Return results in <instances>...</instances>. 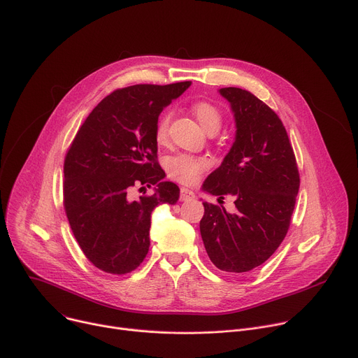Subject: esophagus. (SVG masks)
Masks as SVG:
<instances>
[{"label": "esophagus", "mask_w": 358, "mask_h": 358, "mask_svg": "<svg viewBox=\"0 0 358 358\" xmlns=\"http://www.w3.org/2000/svg\"><path fill=\"white\" fill-rule=\"evenodd\" d=\"M194 198H195V194H194L191 189H188V188H181V192H180V201L187 202V201H192Z\"/></svg>", "instance_id": "obj_1"}]
</instances>
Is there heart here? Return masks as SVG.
<instances>
[{"mask_svg": "<svg viewBox=\"0 0 358 358\" xmlns=\"http://www.w3.org/2000/svg\"><path fill=\"white\" fill-rule=\"evenodd\" d=\"M192 115L201 124V127L208 134H217L222 126V113L221 110L210 103L207 100H198L191 106ZM170 127V113L164 112L160 115L156 123V140L164 143L169 138ZM210 169V162L202 157H194L189 155H178L171 157L167 163L169 176L178 182L192 185L195 184L201 174Z\"/></svg>", "mask_w": 358, "mask_h": 358, "instance_id": "obj_1", "label": "heart"}]
</instances>
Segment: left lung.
<instances>
[{"label": "left lung", "mask_w": 358, "mask_h": 358, "mask_svg": "<svg viewBox=\"0 0 358 358\" xmlns=\"http://www.w3.org/2000/svg\"><path fill=\"white\" fill-rule=\"evenodd\" d=\"M235 117V141L202 189L235 198V213L203 203L201 238L221 271L243 273L268 261L285 239L300 178L286 129L262 100L239 87L220 89Z\"/></svg>", "instance_id": "left-lung-1"}]
</instances>
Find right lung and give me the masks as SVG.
Masks as SVG:
<instances>
[{"label":"right lung","mask_w":358,"mask_h":358,"mask_svg":"<svg viewBox=\"0 0 358 358\" xmlns=\"http://www.w3.org/2000/svg\"><path fill=\"white\" fill-rule=\"evenodd\" d=\"M191 82L134 85L106 96L73 138L64 164V207L85 257L100 271L124 275L145 258L151 213L176 203L180 188L157 163L156 123ZM134 185H156L129 199Z\"/></svg>","instance_id":"1"}]
</instances>
